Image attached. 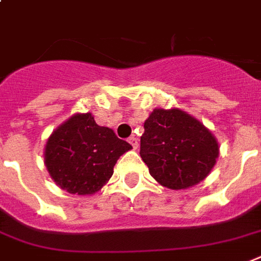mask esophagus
<instances>
[{
  "mask_svg": "<svg viewBox=\"0 0 261 261\" xmlns=\"http://www.w3.org/2000/svg\"><path fill=\"white\" fill-rule=\"evenodd\" d=\"M128 142H130V145L134 149L138 148V139L135 138V137H130V138H128Z\"/></svg>",
  "mask_w": 261,
  "mask_h": 261,
  "instance_id": "34e87169",
  "label": "esophagus"
}]
</instances>
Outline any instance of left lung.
Here are the masks:
<instances>
[{
	"mask_svg": "<svg viewBox=\"0 0 261 261\" xmlns=\"http://www.w3.org/2000/svg\"><path fill=\"white\" fill-rule=\"evenodd\" d=\"M139 154L157 182L172 190L192 188L208 176L219 145L202 123L178 108L154 109L144 123Z\"/></svg>",
	"mask_w": 261,
	"mask_h": 261,
	"instance_id": "obj_1",
	"label": "left lung"
}]
</instances>
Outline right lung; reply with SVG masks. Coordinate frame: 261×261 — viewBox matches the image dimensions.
<instances>
[{"label": "right lung", "instance_id": "add662e5", "mask_svg": "<svg viewBox=\"0 0 261 261\" xmlns=\"http://www.w3.org/2000/svg\"><path fill=\"white\" fill-rule=\"evenodd\" d=\"M130 149L113 130L98 126L90 112L76 113L49 137L45 166L63 190L94 194L112 176L117 159Z\"/></svg>", "mask_w": 261, "mask_h": 261}]
</instances>
